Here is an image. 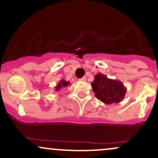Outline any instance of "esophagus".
Segmentation results:
<instances>
[{
	"label": "esophagus",
	"mask_w": 158,
	"mask_h": 158,
	"mask_svg": "<svg viewBox=\"0 0 158 158\" xmlns=\"http://www.w3.org/2000/svg\"><path fill=\"white\" fill-rule=\"evenodd\" d=\"M80 80H81V81H85L86 80V76H84V77H83L82 78H81Z\"/></svg>",
	"instance_id": "obj_1"
}]
</instances>
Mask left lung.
<instances>
[{
  "mask_svg": "<svg viewBox=\"0 0 158 158\" xmlns=\"http://www.w3.org/2000/svg\"><path fill=\"white\" fill-rule=\"evenodd\" d=\"M91 86L96 97L107 105L119 103L127 93V88L121 81L110 79L100 73L95 75Z\"/></svg>",
  "mask_w": 158,
  "mask_h": 158,
  "instance_id": "1",
  "label": "left lung"
}]
</instances>
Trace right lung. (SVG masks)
Here are the masks:
<instances>
[{
    "label": "right lung",
    "instance_id": "1",
    "mask_svg": "<svg viewBox=\"0 0 158 158\" xmlns=\"http://www.w3.org/2000/svg\"><path fill=\"white\" fill-rule=\"evenodd\" d=\"M69 84H70V82H69V81H66L64 79L61 80L58 84H57V85L55 86V91L56 92H59V91H60L63 88L67 87Z\"/></svg>",
    "mask_w": 158,
    "mask_h": 158
}]
</instances>
